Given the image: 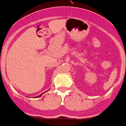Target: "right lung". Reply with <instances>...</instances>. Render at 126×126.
<instances>
[{"label": "right lung", "mask_w": 126, "mask_h": 126, "mask_svg": "<svg viewBox=\"0 0 126 126\" xmlns=\"http://www.w3.org/2000/svg\"><path fill=\"white\" fill-rule=\"evenodd\" d=\"M42 94H41V95H38V97H41V96H42Z\"/></svg>", "instance_id": "right-lung-1"}]
</instances>
